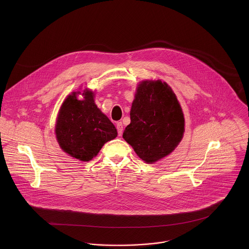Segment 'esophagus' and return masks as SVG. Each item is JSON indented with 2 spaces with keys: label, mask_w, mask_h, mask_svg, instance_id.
<instances>
[{
  "label": "esophagus",
  "mask_w": 249,
  "mask_h": 249,
  "mask_svg": "<svg viewBox=\"0 0 249 249\" xmlns=\"http://www.w3.org/2000/svg\"><path fill=\"white\" fill-rule=\"evenodd\" d=\"M116 127H117V130H118V135L121 136L123 134V131H124V126H123V124L121 122L117 123L116 124Z\"/></svg>",
  "instance_id": "esophagus-1"
}]
</instances>
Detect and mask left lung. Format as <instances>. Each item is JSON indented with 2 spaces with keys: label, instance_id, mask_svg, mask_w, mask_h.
Segmentation results:
<instances>
[{
  "label": "left lung",
  "instance_id": "obj_1",
  "mask_svg": "<svg viewBox=\"0 0 249 249\" xmlns=\"http://www.w3.org/2000/svg\"><path fill=\"white\" fill-rule=\"evenodd\" d=\"M182 108L172 88L161 80L139 83L123 138L145 163L152 164L175 150L185 131Z\"/></svg>",
  "mask_w": 249,
  "mask_h": 249
}]
</instances>
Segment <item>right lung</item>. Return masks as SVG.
<instances>
[{
  "label": "right lung",
  "mask_w": 249,
  "mask_h": 249,
  "mask_svg": "<svg viewBox=\"0 0 249 249\" xmlns=\"http://www.w3.org/2000/svg\"><path fill=\"white\" fill-rule=\"evenodd\" d=\"M81 93L82 100L76 96ZM94 93L72 92L60 107L55 136L62 150L80 161H90L98 155L103 145L118 135L115 125L98 108Z\"/></svg>",
  "instance_id": "right-lung-1"
}]
</instances>
